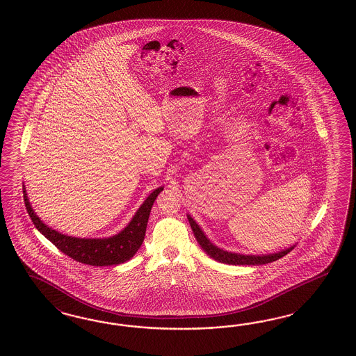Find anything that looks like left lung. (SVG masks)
I'll return each instance as SVG.
<instances>
[{
  "mask_svg": "<svg viewBox=\"0 0 356 356\" xmlns=\"http://www.w3.org/2000/svg\"><path fill=\"white\" fill-rule=\"evenodd\" d=\"M188 216V220L191 223V227L193 229L194 236L197 238L198 244L202 247L206 253L216 261L228 264V265H265L273 261L282 259L286 256L289 252H291L295 245H291L290 248L282 249L280 252L274 253H268V254H243V253H234V252H227L225 249L219 248L214 245L210 238L206 236L205 232L202 228L195 223L193 218Z\"/></svg>",
  "mask_w": 356,
  "mask_h": 356,
  "instance_id": "left-lung-1",
  "label": "left lung"
}]
</instances>
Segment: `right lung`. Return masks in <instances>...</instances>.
<instances>
[{
  "label": "right lung",
  "mask_w": 356,
  "mask_h": 356,
  "mask_svg": "<svg viewBox=\"0 0 356 356\" xmlns=\"http://www.w3.org/2000/svg\"><path fill=\"white\" fill-rule=\"evenodd\" d=\"M163 191V186L156 188L151 192L150 195L140 206L137 213L131 218L128 226L125 227L119 234L109 237L100 238H85V237H73L64 235L51 227L47 226L43 220L36 216L33 206L29 201L26 193V188L23 185V198L27 213L31 218L33 225L43 234L51 243H54L66 256L76 259L78 262L91 265V266H111L120 265L129 261L137 250L140 248L147 220L150 216L151 207L156 200L158 194Z\"/></svg>",
  "instance_id": "obj_1"
}]
</instances>
